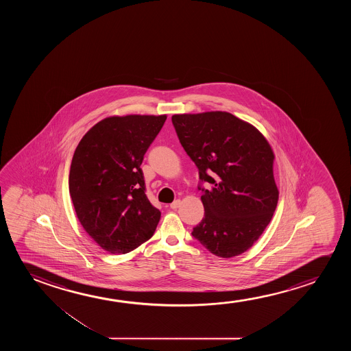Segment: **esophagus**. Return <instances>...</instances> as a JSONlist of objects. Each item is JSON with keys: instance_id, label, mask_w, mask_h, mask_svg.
I'll return each mask as SVG.
<instances>
[{"instance_id": "1", "label": "esophagus", "mask_w": 351, "mask_h": 351, "mask_svg": "<svg viewBox=\"0 0 351 351\" xmlns=\"http://www.w3.org/2000/svg\"><path fill=\"white\" fill-rule=\"evenodd\" d=\"M180 205H181V200H180V199H178V200H175V202H173V204H170V207H171L173 210H176V208H178V207H180Z\"/></svg>"}]
</instances>
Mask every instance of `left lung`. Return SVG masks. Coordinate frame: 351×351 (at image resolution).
<instances>
[{
  "mask_svg": "<svg viewBox=\"0 0 351 351\" xmlns=\"http://www.w3.org/2000/svg\"><path fill=\"white\" fill-rule=\"evenodd\" d=\"M171 120L199 178L211 184L202 189L205 216L192 235L219 258L245 253L278 202L274 149L254 125L226 111L176 114Z\"/></svg>",
  "mask_w": 351,
  "mask_h": 351,
  "instance_id": "8db88e82",
  "label": "left lung"
}]
</instances>
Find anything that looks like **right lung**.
Returning a JSON list of instances; mask_svg holds the SVG:
<instances>
[{
	"label": "right lung",
	"mask_w": 351,
	"mask_h": 351,
	"mask_svg": "<svg viewBox=\"0 0 351 351\" xmlns=\"http://www.w3.org/2000/svg\"><path fill=\"white\" fill-rule=\"evenodd\" d=\"M167 115L109 116L73 154L69 194L84 230L111 254H125L154 235L160 211L145 194L140 165Z\"/></svg>",
	"instance_id": "right-lung-1"
}]
</instances>
